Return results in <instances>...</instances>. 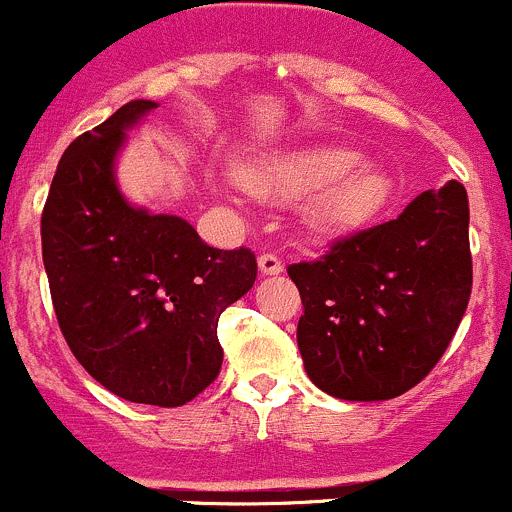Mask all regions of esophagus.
<instances>
[{
	"instance_id": "1",
	"label": "esophagus",
	"mask_w": 512,
	"mask_h": 512,
	"mask_svg": "<svg viewBox=\"0 0 512 512\" xmlns=\"http://www.w3.org/2000/svg\"><path fill=\"white\" fill-rule=\"evenodd\" d=\"M257 265H260L262 275H280L282 272V260L277 255H272V252H262L257 257Z\"/></svg>"
}]
</instances>
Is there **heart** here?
Returning a JSON list of instances; mask_svg holds the SVG:
<instances>
[{
  "instance_id": "obj_1",
  "label": "heart",
  "mask_w": 512,
  "mask_h": 512,
  "mask_svg": "<svg viewBox=\"0 0 512 512\" xmlns=\"http://www.w3.org/2000/svg\"><path fill=\"white\" fill-rule=\"evenodd\" d=\"M360 162V155L345 147H312L247 157L237 165V177L247 190L277 200H302L317 192L307 205V220L325 232H345L375 217L393 192L385 172Z\"/></svg>"
}]
</instances>
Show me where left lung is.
I'll list each match as a JSON object with an SVG mask.
<instances>
[{
    "label": "left lung",
    "mask_w": 512,
    "mask_h": 512,
    "mask_svg": "<svg viewBox=\"0 0 512 512\" xmlns=\"http://www.w3.org/2000/svg\"><path fill=\"white\" fill-rule=\"evenodd\" d=\"M468 222V192L450 180L395 220L287 267L305 307L297 347L322 393L390 400L438 365L473 290Z\"/></svg>",
    "instance_id": "8db88e82"
}]
</instances>
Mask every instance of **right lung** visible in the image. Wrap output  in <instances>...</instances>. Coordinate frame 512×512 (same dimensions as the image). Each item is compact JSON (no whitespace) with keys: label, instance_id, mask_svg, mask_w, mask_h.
<instances>
[{"label":"right lung","instance_id":"right-lung-1","mask_svg":"<svg viewBox=\"0 0 512 512\" xmlns=\"http://www.w3.org/2000/svg\"><path fill=\"white\" fill-rule=\"evenodd\" d=\"M155 107L127 102L64 150L44 202L42 260L79 365L130 403L177 408L220 375L217 320L255 285L257 260L124 200L114 160Z\"/></svg>","mask_w":512,"mask_h":512}]
</instances>
